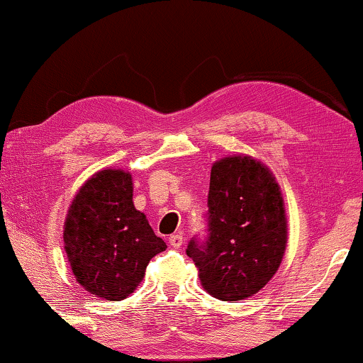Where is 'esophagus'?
I'll return each mask as SVG.
<instances>
[{"label": "esophagus", "instance_id": "esophagus-1", "mask_svg": "<svg viewBox=\"0 0 363 363\" xmlns=\"http://www.w3.org/2000/svg\"><path fill=\"white\" fill-rule=\"evenodd\" d=\"M169 245H171L172 247H181L182 246V236L181 235L169 236Z\"/></svg>", "mask_w": 363, "mask_h": 363}]
</instances>
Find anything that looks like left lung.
I'll return each instance as SVG.
<instances>
[{
    "mask_svg": "<svg viewBox=\"0 0 363 363\" xmlns=\"http://www.w3.org/2000/svg\"><path fill=\"white\" fill-rule=\"evenodd\" d=\"M208 208V241H191L186 253L209 295L229 303L246 300L274 277L286 250V211L277 177L246 154L216 160Z\"/></svg>",
    "mask_w": 363,
    "mask_h": 363,
    "instance_id": "8db88e82",
    "label": "left lung"
}]
</instances>
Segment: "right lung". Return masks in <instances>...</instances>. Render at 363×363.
<instances>
[{
	"label": "right lung",
	"mask_w": 363,
	"mask_h": 363,
	"mask_svg": "<svg viewBox=\"0 0 363 363\" xmlns=\"http://www.w3.org/2000/svg\"><path fill=\"white\" fill-rule=\"evenodd\" d=\"M134 182L123 169H102L77 191L63 242L77 281L91 295L125 300L139 286L149 261L166 251L132 201Z\"/></svg>",
	"instance_id": "add662e5"
}]
</instances>
